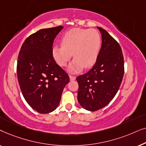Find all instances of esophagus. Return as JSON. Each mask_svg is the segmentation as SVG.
<instances>
[{"instance_id": "1", "label": "esophagus", "mask_w": 146, "mask_h": 146, "mask_svg": "<svg viewBox=\"0 0 146 146\" xmlns=\"http://www.w3.org/2000/svg\"><path fill=\"white\" fill-rule=\"evenodd\" d=\"M70 80L74 81L76 80V76H70Z\"/></svg>"}]
</instances>
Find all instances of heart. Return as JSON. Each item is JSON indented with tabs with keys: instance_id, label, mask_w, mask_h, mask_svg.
Returning <instances> with one entry per match:
<instances>
[{
	"instance_id": "b5f03b06",
	"label": "heart",
	"mask_w": 146,
	"mask_h": 146,
	"mask_svg": "<svg viewBox=\"0 0 146 146\" xmlns=\"http://www.w3.org/2000/svg\"><path fill=\"white\" fill-rule=\"evenodd\" d=\"M101 44V36L96 30L74 28L62 36L61 46H53L52 55L58 65L64 67L73 54L74 60L68 70L70 73H78L95 64Z\"/></svg>"
}]
</instances>
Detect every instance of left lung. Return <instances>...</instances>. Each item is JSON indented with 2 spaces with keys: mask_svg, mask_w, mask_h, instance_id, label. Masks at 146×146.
Returning a JSON list of instances; mask_svg holds the SVG:
<instances>
[{
  "mask_svg": "<svg viewBox=\"0 0 146 146\" xmlns=\"http://www.w3.org/2000/svg\"><path fill=\"white\" fill-rule=\"evenodd\" d=\"M102 35V46L92 68L76 78L78 101L83 108L94 111L110 102L122 81L124 62L118 42L104 29L97 27Z\"/></svg>",
  "mask_w": 146,
  "mask_h": 146,
  "instance_id": "left-lung-1",
  "label": "left lung"
}]
</instances>
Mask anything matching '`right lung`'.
Returning <instances> with one entry per match:
<instances>
[{"label":"right lung","instance_id":"add662e5","mask_svg":"<svg viewBox=\"0 0 146 146\" xmlns=\"http://www.w3.org/2000/svg\"><path fill=\"white\" fill-rule=\"evenodd\" d=\"M63 27L41 29L22 45L17 61V78L27 102L38 113H48L58 106L68 74L52 55L54 40Z\"/></svg>","mask_w":146,"mask_h":146}]
</instances>
